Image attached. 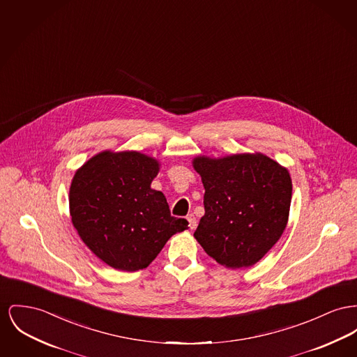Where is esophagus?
<instances>
[{"label": "esophagus", "instance_id": "1", "mask_svg": "<svg viewBox=\"0 0 357 357\" xmlns=\"http://www.w3.org/2000/svg\"><path fill=\"white\" fill-rule=\"evenodd\" d=\"M188 221H189L190 229H195L197 228V218L192 214L188 215Z\"/></svg>", "mask_w": 357, "mask_h": 357}]
</instances>
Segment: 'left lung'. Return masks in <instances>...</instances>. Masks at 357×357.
Wrapping results in <instances>:
<instances>
[{
  "label": "left lung",
  "mask_w": 357,
  "mask_h": 357,
  "mask_svg": "<svg viewBox=\"0 0 357 357\" xmlns=\"http://www.w3.org/2000/svg\"><path fill=\"white\" fill-rule=\"evenodd\" d=\"M205 214L195 240L218 264L237 270L256 264L287 227L293 183L289 169L264 153L195 156Z\"/></svg>",
  "instance_id": "1"
}]
</instances>
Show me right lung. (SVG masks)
Listing matches in <instances>:
<instances>
[{"label": "right lung", "instance_id": "1", "mask_svg": "<svg viewBox=\"0 0 357 357\" xmlns=\"http://www.w3.org/2000/svg\"><path fill=\"white\" fill-rule=\"evenodd\" d=\"M160 169L137 151H102L78 168L68 204L74 228L87 248L120 271L147 268L168 238L189 222L169 214L162 191L151 189Z\"/></svg>", "mask_w": 357, "mask_h": 357}]
</instances>
